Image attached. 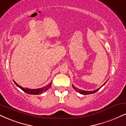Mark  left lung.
<instances>
[{
  "mask_svg": "<svg viewBox=\"0 0 126 126\" xmlns=\"http://www.w3.org/2000/svg\"><path fill=\"white\" fill-rule=\"evenodd\" d=\"M106 82H107V81H106ZM106 82L104 83V84H103V85L101 86V87H100V88H98V89H97V90H94V91H85V90H80V89H78V88L75 87V86H74L73 85H72V86H73V89H75V90L77 92H79V93L80 94H81L87 95V94H93V93H96V92H97V91L99 90L100 89V88H101V87H102L103 86H104V84H105L106 83Z\"/></svg>",
  "mask_w": 126,
  "mask_h": 126,
  "instance_id": "1",
  "label": "left lung"
}]
</instances>
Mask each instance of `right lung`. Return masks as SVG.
Here are the masks:
<instances>
[{
  "label": "right lung",
  "mask_w": 126,
  "mask_h": 126,
  "mask_svg": "<svg viewBox=\"0 0 126 126\" xmlns=\"http://www.w3.org/2000/svg\"><path fill=\"white\" fill-rule=\"evenodd\" d=\"M13 81H14L15 84H16V85L18 87H19L20 89H22V90L24 92H25V93H26L28 94H34V95L40 94L43 93V92H46V91L48 89L51 87V83L50 82L49 84H48V85L45 86V87H43L40 88V89H28V88L22 87V86H19L17 83H16V82H15L14 80H13Z\"/></svg>",
  "instance_id": "add662e5"
}]
</instances>
